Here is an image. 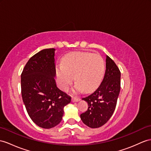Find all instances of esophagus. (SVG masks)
Instances as JSON below:
<instances>
[{"mask_svg":"<svg viewBox=\"0 0 151 151\" xmlns=\"http://www.w3.org/2000/svg\"><path fill=\"white\" fill-rule=\"evenodd\" d=\"M80 101V98L78 97H72V102H78Z\"/></svg>","mask_w":151,"mask_h":151,"instance_id":"1","label":"esophagus"}]
</instances>
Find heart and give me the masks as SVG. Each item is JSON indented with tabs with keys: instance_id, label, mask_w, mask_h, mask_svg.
Returning <instances> with one entry per match:
<instances>
[{
	"instance_id": "b5f03b06",
	"label": "heart",
	"mask_w": 151,
	"mask_h": 151,
	"mask_svg": "<svg viewBox=\"0 0 151 151\" xmlns=\"http://www.w3.org/2000/svg\"><path fill=\"white\" fill-rule=\"evenodd\" d=\"M104 62L99 54L78 52L66 57L63 65L56 69L57 79L62 90H67L73 81L77 82L74 91L79 92L84 89L91 91L96 88L103 78Z\"/></svg>"
}]
</instances>
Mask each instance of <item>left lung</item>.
I'll list each match as a JSON object with an SVG mask.
<instances>
[{"label": "left lung", "mask_w": 151, "mask_h": 151, "mask_svg": "<svg viewBox=\"0 0 151 151\" xmlns=\"http://www.w3.org/2000/svg\"><path fill=\"white\" fill-rule=\"evenodd\" d=\"M106 62L105 74L100 86L93 93L82 99L88 102V108L81 114V119L91 128L100 127L111 118L120 93V70L108 56Z\"/></svg>", "instance_id": "8db88e82"}]
</instances>
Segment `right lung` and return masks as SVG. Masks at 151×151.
<instances>
[{"instance_id": "right-lung-1", "label": "right lung", "mask_w": 151, "mask_h": 151, "mask_svg": "<svg viewBox=\"0 0 151 151\" xmlns=\"http://www.w3.org/2000/svg\"><path fill=\"white\" fill-rule=\"evenodd\" d=\"M54 49L29 59L21 74V92L29 116L37 126L50 129L60 123L71 97L56 86Z\"/></svg>"}]
</instances>
